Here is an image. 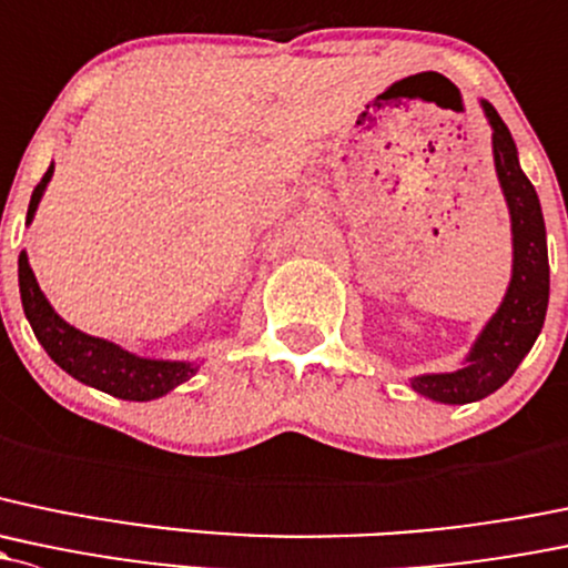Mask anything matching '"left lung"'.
I'll use <instances>...</instances> for the list:
<instances>
[{
	"label": "left lung",
	"mask_w": 568,
	"mask_h": 568,
	"mask_svg": "<svg viewBox=\"0 0 568 568\" xmlns=\"http://www.w3.org/2000/svg\"><path fill=\"white\" fill-rule=\"evenodd\" d=\"M493 130V163L511 223V277L498 310L476 334L463 364L452 373H425L408 378L422 397L444 405H465L498 392L515 375L545 326L550 302L547 229L539 195L523 174L515 139L493 103L479 100Z\"/></svg>",
	"instance_id": "8db88e82"
}]
</instances>
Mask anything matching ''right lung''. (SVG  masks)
Masks as SVG:
<instances>
[{"mask_svg":"<svg viewBox=\"0 0 568 568\" xmlns=\"http://www.w3.org/2000/svg\"><path fill=\"white\" fill-rule=\"evenodd\" d=\"M51 176L53 163L48 165L45 176L34 187L27 209V225H32L34 212L43 201ZM18 291H21L23 315H27L29 326H32L34 337L43 345L45 354L64 373L73 375L81 384L92 386V389H100L119 399L149 403V399L165 397L169 392H174L176 386H182L184 381H190L201 369V362L149 359V356L133 354V351L122 348L111 339L92 337V334L75 329L51 307V302L40 291L38 277L29 266L27 250H21V255H18Z\"/></svg>","mask_w":568,"mask_h":568,"instance_id":"1","label":"right lung"}]
</instances>
